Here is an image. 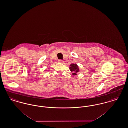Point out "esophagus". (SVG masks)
<instances>
[{
	"mask_svg": "<svg viewBox=\"0 0 128 128\" xmlns=\"http://www.w3.org/2000/svg\"><path fill=\"white\" fill-rule=\"evenodd\" d=\"M58 62L59 63H63L64 61H63L62 60H58Z\"/></svg>",
	"mask_w": 128,
	"mask_h": 128,
	"instance_id": "esophagus-1",
	"label": "esophagus"
}]
</instances>
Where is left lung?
I'll list each match as a JSON object with an SVG mask.
<instances>
[{
    "instance_id": "8db88e82",
    "label": "left lung",
    "mask_w": 128,
    "mask_h": 128,
    "mask_svg": "<svg viewBox=\"0 0 128 128\" xmlns=\"http://www.w3.org/2000/svg\"><path fill=\"white\" fill-rule=\"evenodd\" d=\"M70 70L72 72H73L72 75H77V73L80 72L79 68L78 67V66L77 64H72V63L70 65Z\"/></svg>"
}]
</instances>
